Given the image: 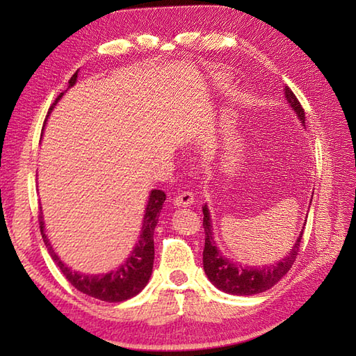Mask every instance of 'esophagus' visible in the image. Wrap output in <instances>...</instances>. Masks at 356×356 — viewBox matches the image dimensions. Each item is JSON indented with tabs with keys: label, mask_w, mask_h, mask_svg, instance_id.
I'll return each mask as SVG.
<instances>
[{
	"label": "esophagus",
	"mask_w": 356,
	"mask_h": 356,
	"mask_svg": "<svg viewBox=\"0 0 356 356\" xmlns=\"http://www.w3.org/2000/svg\"><path fill=\"white\" fill-rule=\"evenodd\" d=\"M172 200L176 207H190L194 202V194L190 191H182V193H179Z\"/></svg>",
	"instance_id": "obj_1"
}]
</instances>
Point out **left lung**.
Listing matches in <instances>:
<instances>
[{"label":"left lung","mask_w":356,"mask_h":356,"mask_svg":"<svg viewBox=\"0 0 356 356\" xmlns=\"http://www.w3.org/2000/svg\"><path fill=\"white\" fill-rule=\"evenodd\" d=\"M284 95L292 110H295V115L300 118L305 125V110L301 107L297 96L287 86H284ZM203 228H205V248H203V269H205V274L216 287L232 295H254L270 289L292 268L300 252L301 238H303V232H300L291 251L277 264H270V266L264 268H248L229 261L222 254H218L213 238L209 211L207 205L203 207Z\"/></svg>","instance_id":"1"}]
</instances>
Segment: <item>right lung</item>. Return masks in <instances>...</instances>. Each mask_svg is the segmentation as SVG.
Here are the masks:
<instances>
[{"mask_svg":"<svg viewBox=\"0 0 356 356\" xmlns=\"http://www.w3.org/2000/svg\"><path fill=\"white\" fill-rule=\"evenodd\" d=\"M78 79V72L73 74L69 81V87L74 86ZM64 93L56 97V101L51 104L50 110L55 107V104L59 101ZM50 113V111H49ZM166 195L161 190H153L149 194L148 205L145 208V216H143V225L142 232L138 245H136L134 251L128 257L127 261L120 264V266L108 272V274L102 275H82L78 272H73L69 266L59 260V257L53 251L50 241L44 232V222L42 214L38 216V222H40L41 236L45 246L49 248V252L51 255L53 261L58 264L61 269L64 277L69 280L70 284L82 293L88 295V297L97 298L101 301H107V303H119V301H125L128 298L138 295L143 287L147 286L148 280L153 272V263H154V228L157 225L159 213H161L163 202Z\"/></svg>","mask_w":356,"mask_h":356,"instance_id":"right-lung-1","label":"right lung"}]
</instances>
